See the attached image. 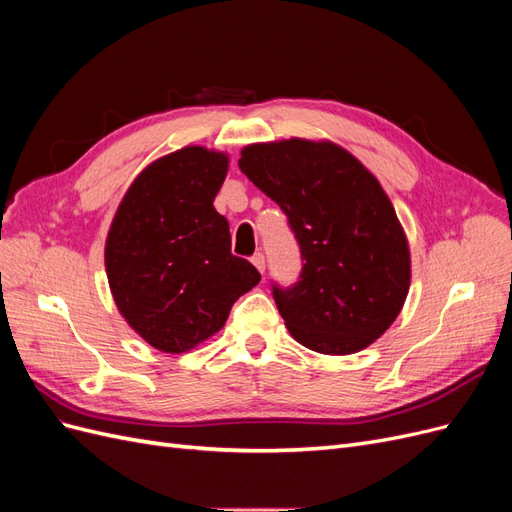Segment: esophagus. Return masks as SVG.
<instances>
[{
  "instance_id": "obj_1",
  "label": "esophagus",
  "mask_w": 512,
  "mask_h": 512,
  "mask_svg": "<svg viewBox=\"0 0 512 512\" xmlns=\"http://www.w3.org/2000/svg\"><path fill=\"white\" fill-rule=\"evenodd\" d=\"M252 265H254L260 273H265V254H262V252H256V254L252 256Z\"/></svg>"
}]
</instances>
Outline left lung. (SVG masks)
Listing matches in <instances>:
<instances>
[{"instance_id": "8db88e82", "label": "left lung", "mask_w": 512, "mask_h": 512, "mask_svg": "<svg viewBox=\"0 0 512 512\" xmlns=\"http://www.w3.org/2000/svg\"><path fill=\"white\" fill-rule=\"evenodd\" d=\"M241 173L275 200L303 269L273 299L290 335L320 354H354L391 327L410 288V247L393 203L352 153L329 141L256 143Z\"/></svg>"}]
</instances>
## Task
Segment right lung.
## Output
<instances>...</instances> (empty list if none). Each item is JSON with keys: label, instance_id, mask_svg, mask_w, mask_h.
Returning <instances> with one entry per match:
<instances>
[{"label": "right lung", "instance_id": "1", "mask_svg": "<svg viewBox=\"0 0 512 512\" xmlns=\"http://www.w3.org/2000/svg\"><path fill=\"white\" fill-rule=\"evenodd\" d=\"M226 173L222 151L168 153L132 181L108 230L104 265L115 305L162 352L203 344L260 282L252 262L230 254L228 222L213 207Z\"/></svg>", "mask_w": 512, "mask_h": 512}]
</instances>
